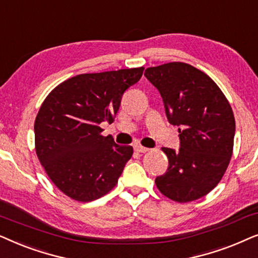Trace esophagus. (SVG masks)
Listing matches in <instances>:
<instances>
[{"label":"esophagus","mask_w":258,"mask_h":258,"mask_svg":"<svg viewBox=\"0 0 258 258\" xmlns=\"http://www.w3.org/2000/svg\"><path fill=\"white\" fill-rule=\"evenodd\" d=\"M135 151H136V152H138V153H146V152H149L150 149H147V147H143L140 145H136Z\"/></svg>","instance_id":"1"}]
</instances>
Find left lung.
<instances>
[{"mask_svg": "<svg viewBox=\"0 0 258 258\" xmlns=\"http://www.w3.org/2000/svg\"><path fill=\"white\" fill-rule=\"evenodd\" d=\"M144 75L159 91L169 122L179 127L180 149H161L169 167L156 178L158 190L178 203L202 198L217 186L232 156L231 106L209 75L188 63L150 67Z\"/></svg>", "mask_w": 258, "mask_h": 258, "instance_id": "left-lung-1", "label": "left lung"}]
</instances>
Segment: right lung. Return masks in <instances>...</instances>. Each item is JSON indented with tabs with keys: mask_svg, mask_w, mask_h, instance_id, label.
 Here are the masks:
<instances>
[{
	"mask_svg": "<svg viewBox=\"0 0 258 258\" xmlns=\"http://www.w3.org/2000/svg\"><path fill=\"white\" fill-rule=\"evenodd\" d=\"M144 67L73 77L56 86L41 105L34 132L44 171L68 197L95 201L118 183L133 154L101 136L100 123L113 122L123 92L142 78Z\"/></svg>",
	"mask_w": 258,
	"mask_h": 258,
	"instance_id": "add662e5",
	"label": "right lung"
}]
</instances>
